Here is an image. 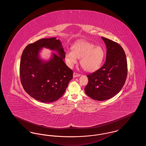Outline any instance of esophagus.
<instances>
[{"mask_svg":"<svg viewBox=\"0 0 146 146\" xmlns=\"http://www.w3.org/2000/svg\"><path fill=\"white\" fill-rule=\"evenodd\" d=\"M80 76L79 74H78V73H76V72H74V73H73V77L74 78H76V77H78V76Z\"/></svg>","mask_w":146,"mask_h":146,"instance_id":"1","label":"esophagus"}]
</instances>
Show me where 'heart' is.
Instances as JSON below:
<instances>
[{
	"label": "heart",
	"instance_id": "heart-1",
	"mask_svg": "<svg viewBox=\"0 0 146 146\" xmlns=\"http://www.w3.org/2000/svg\"><path fill=\"white\" fill-rule=\"evenodd\" d=\"M105 52L104 49L91 42H78L74 44L71 50H67L65 60L67 65L72 67L80 58V64L86 72H92L98 70L104 60Z\"/></svg>",
	"mask_w": 146,
	"mask_h": 146
}]
</instances>
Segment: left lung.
I'll use <instances>...</instances> for the list:
<instances>
[{"label":"left lung","mask_w":146,"mask_h":146,"mask_svg":"<svg viewBox=\"0 0 146 146\" xmlns=\"http://www.w3.org/2000/svg\"><path fill=\"white\" fill-rule=\"evenodd\" d=\"M107 48L106 60L103 66L87 75L86 95L97 101H105L117 95L125 83L127 64L125 52L116 42L102 37Z\"/></svg>","instance_id":"left-lung-1"}]
</instances>
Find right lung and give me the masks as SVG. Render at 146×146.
<instances>
[{
  "instance_id": "1",
  "label": "right lung",
  "mask_w": 146,
  "mask_h": 146,
  "mask_svg": "<svg viewBox=\"0 0 146 146\" xmlns=\"http://www.w3.org/2000/svg\"><path fill=\"white\" fill-rule=\"evenodd\" d=\"M42 47L57 51L45 62L39 57ZM65 52L56 38H43L28 45L21 56V82L25 91L35 100L50 103L58 100L73 78V71L65 64Z\"/></svg>"
}]
</instances>
